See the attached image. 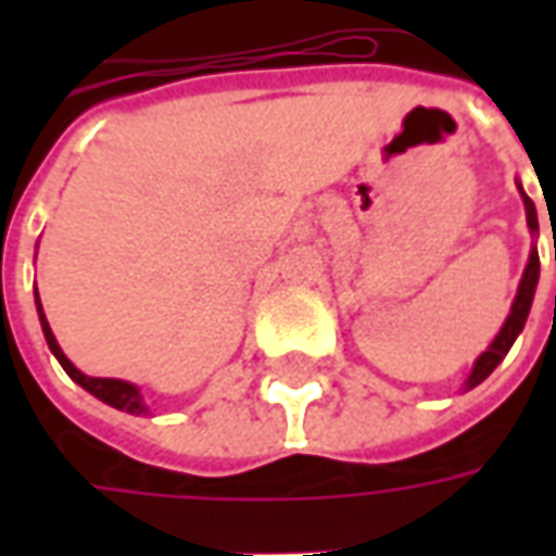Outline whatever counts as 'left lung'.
Masks as SVG:
<instances>
[{
  "label": "left lung",
  "instance_id": "1",
  "mask_svg": "<svg viewBox=\"0 0 556 556\" xmlns=\"http://www.w3.org/2000/svg\"><path fill=\"white\" fill-rule=\"evenodd\" d=\"M521 190V187H518ZM521 199H525V211H527V226L533 235H539V217H536V205H533V199L521 190ZM554 262H556V243H554ZM536 282H539V253L536 247L530 250V258H527V267H525V277H521V286H518V294H515L513 301V309H509V318L503 321L501 333L494 337L489 349L482 351L473 363V372L467 378V390L470 387L482 384L485 378H489L494 369H497V363L509 354L513 349V342L518 339V333L525 330V321L527 315H530V303H533V294H536Z\"/></svg>",
  "mask_w": 556,
  "mask_h": 556
}]
</instances>
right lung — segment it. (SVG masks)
<instances>
[{
	"instance_id": "right-lung-1",
	"label": "right lung",
	"mask_w": 556,
	"mask_h": 556,
	"mask_svg": "<svg viewBox=\"0 0 556 556\" xmlns=\"http://www.w3.org/2000/svg\"><path fill=\"white\" fill-rule=\"evenodd\" d=\"M35 303H38V318H41V330H43V339H47V345H50V351L55 354V361L62 363V369H65L74 381H77L83 390H89L91 396H98L101 402H106V405H113V408L118 410H127V414H146V402H142V396H139V387L137 384H127V381H118V378H89V375H83L74 366V363L67 361L65 351L59 349V342H55L53 330H50V325H47V315H43L41 309V301H38V289H35Z\"/></svg>"
}]
</instances>
